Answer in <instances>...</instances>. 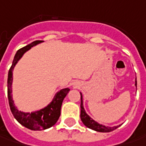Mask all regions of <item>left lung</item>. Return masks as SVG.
<instances>
[{
  "label": "left lung",
  "instance_id": "1",
  "mask_svg": "<svg viewBox=\"0 0 146 146\" xmlns=\"http://www.w3.org/2000/svg\"><path fill=\"white\" fill-rule=\"evenodd\" d=\"M137 86V80H136V84ZM81 119L82 121V123L89 128H91L94 131L100 132V133H109L111 132L115 129L118 128V126H115V127H106L104 125L99 124L96 121L93 120L86 113L85 109L83 108V102H82V96L81 94Z\"/></svg>",
  "mask_w": 146,
  "mask_h": 146
}]
</instances>
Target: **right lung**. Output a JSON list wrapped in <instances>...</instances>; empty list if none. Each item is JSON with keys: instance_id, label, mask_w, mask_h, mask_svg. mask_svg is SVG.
Listing matches in <instances>:
<instances>
[{"instance_id": "right-lung-1", "label": "right lung", "mask_w": 146, "mask_h": 146, "mask_svg": "<svg viewBox=\"0 0 146 146\" xmlns=\"http://www.w3.org/2000/svg\"><path fill=\"white\" fill-rule=\"evenodd\" d=\"M41 40H36L31 43L27 45L26 47L20 48L16 52L14 58H13V64L9 70L8 74V98L9 108L11 110V112L13 115L14 118L18 120L19 123L24 127L29 128L31 130H43L48 128H51L55 123L57 122L58 119L60 115V109L61 105L64 97L67 95L70 89L66 88L60 90L56 96L53 98L52 102L48 105V107L43 108L40 111L32 112V113H25L22 111H18V110L15 108L13 101L12 99V81H13V69L15 64L18 63L20 58L23 56V55L28 51L29 49L32 48L33 46L41 43Z\"/></svg>"}]
</instances>
